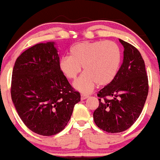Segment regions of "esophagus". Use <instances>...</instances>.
Segmentation results:
<instances>
[{
    "label": "esophagus",
    "instance_id": "1",
    "mask_svg": "<svg viewBox=\"0 0 160 160\" xmlns=\"http://www.w3.org/2000/svg\"><path fill=\"white\" fill-rule=\"evenodd\" d=\"M89 97V95H84V94H81V100H84L86 98H88Z\"/></svg>",
    "mask_w": 160,
    "mask_h": 160
}]
</instances>
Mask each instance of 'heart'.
Here are the masks:
<instances>
[{
    "label": "heart",
    "mask_w": 160,
    "mask_h": 160,
    "mask_svg": "<svg viewBox=\"0 0 160 160\" xmlns=\"http://www.w3.org/2000/svg\"><path fill=\"white\" fill-rule=\"evenodd\" d=\"M70 56L62 57L59 68L69 80H75L81 71L84 72L73 83L76 90L88 94L97 83L104 86L116 77L122 62V52L112 41L82 42L70 48Z\"/></svg>",
    "instance_id": "obj_1"
}]
</instances>
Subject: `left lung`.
<instances>
[{"label": "left lung", "mask_w": 160, "mask_h": 160, "mask_svg": "<svg viewBox=\"0 0 160 160\" xmlns=\"http://www.w3.org/2000/svg\"><path fill=\"white\" fill-rule=\"evenodd\" d=\"M124 47L123 63L115 78L98 93L99 106L94 122L99 129L115 133L129 129L139 118L148 93V80L141 53L119 39ZM110 98V99H107Z\"/></svg>", "instance_id": "obj_1"}]
</instances>
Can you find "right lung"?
<instances>
[{
  "label": "right lung",
  "mask_w": 160,
  "mask_h": 160,
  "mask_svg": "<svg viewBox=\"0 0 160 160\" xmlns=\"http://www.w3.org/2000/svg\"><path fill=\"white\" fill-rule=\"evenodd\" d=\"M54 42L33 46L15 62L12 100L27 127L42 136L63 130L80 95L73 90L59 68Z\"/></svg>",
  "instance_id": "add662e5"
}]
</instances>
